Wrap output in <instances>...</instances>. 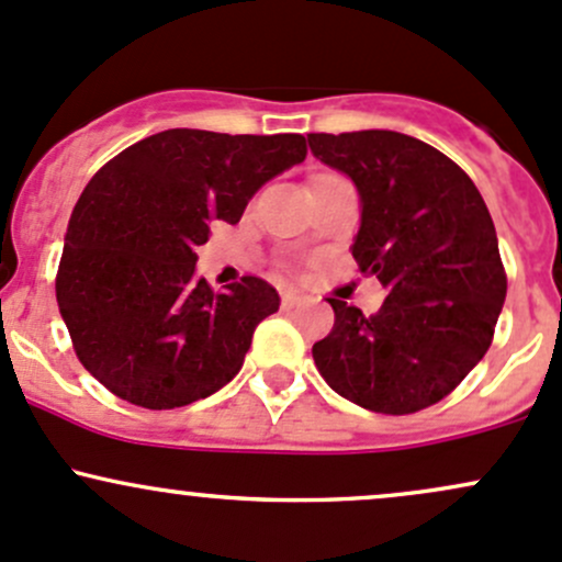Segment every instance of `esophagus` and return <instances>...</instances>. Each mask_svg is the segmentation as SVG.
I'll return each instance as SVG.
<instances>
[{
    "mask_svg": "<svg viewBox=\"0 0 562 562\" xmlns=\"http://www.w3.org/2000/svg\"><path fill=\"white\" fill-rule=\"evenodd\" d=\"M303 303H305V297L297 292V289H283V292H281V305L286 307V311H292V307H300Z\"/></svg>",
    "mask_w": 562,
    "mask_h": 562,
    "instance_id": "obj_1",
    "label": "esophagus"
}]
</instances>
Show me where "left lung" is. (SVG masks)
<instances>
[{"instance_id": "8db88e82", "label": "left lung", "mask_w": 562, "mask_h": 562, "mask_svg": "<svg viewBox=\"0 0 562 562\" xmlns=\"http://www.w3.org/2000/svg\"><path fill=\"white\" fill-rule=\"evenodd\" d=\"M318 160L361 198L353 259L385 303L364 316L329 297L335 327L313 346L329 389L359 407L409 415L450 394L491 348L506 273L496 227L448 155L396 131L307 134Z\"/></svg>"}]
</instances>
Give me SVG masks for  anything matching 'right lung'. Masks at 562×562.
Segmentation results:
<instances>
[{"label":"right lung","instance_id":"add662e5","mask_svg":"<svg viewBox=\"0 0 562 562\" xmlns=\"http://www.w3.org/2000/svg\"><path fill=\"white\" fill-rule=\"evenodd\" d=\"M305 136L171 128L123 149L71 211L56 297L82 367L120 400L184 407L238 375L279 292L244 276L214 292L195 276L214 222L303 162Z\"/></svg>","mask_w":562,"mask_h":562}]
</instances>
